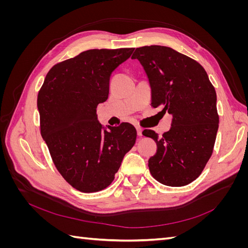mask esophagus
<instances>
[{"label": "esophagus", "instance_id": "esophagus-1", "mask_svg": "<svg viewBox=\"0 0 248 248\" xmlns=\"http://www.w3.org/2000/svg\"><path fill=\"white\" fill-rule=\"evenodd\" d=\"M137 131H138V136L140 138L142 136V129L140 127H137Z\"/></svg>", "mask_w": 248, "mask_h": 248}]
</instances>
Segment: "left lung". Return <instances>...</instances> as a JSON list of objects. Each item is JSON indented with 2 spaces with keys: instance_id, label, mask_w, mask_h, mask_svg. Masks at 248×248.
Returning a JSON list of instances; mask_svg holds the SVG:
<instances>
[{
  "instance_id": "1",
  "label": "left lung",
  "mask_w": 248,
  "mask_h": 248,
  "mask_svg": "<svg viewBox=\"0 0 248 248\" xmlns=\"http://www.w3.org/2000/svg\"><path fill=\"white\" fill-rule=\"evenodd\" d=\"M151 87L153 108L163 107L171 115V126L162 137L144 130L156 141L157 151L149 159V170L163 185L179 187L194 181L212 155L219 117L216 92L202 66L168 46L136 49Z\"/></svg>"
}]
</instances>
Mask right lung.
<instances>
[{
  "mask_svg": "<svg viewBox=\"0 0 248 248\" xmlns=\"http://www.w3.org/2000/svg\"><path fill=\"white\" fill-rule=\"evenodd\" d=\"M134 48L89 49L51 67L37 97L41 136L62 177L81 192L100 191L114 181L136 144L129 123L102 130L96 108L107 101L109 78Z\"/></svg>",
  "mask_w": 248,
  "mask_h": 248,
  "instance_id": "right-lung-1",
  "label": "right lung"
}]
</instances>
